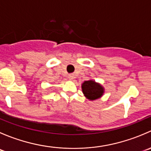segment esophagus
Returning <instances> with one entry per match:
<instances>
[{
  "mask_svg": "<svg viewBox=\"0 0 151 151\" xmlns=\"http://www.w3.org/2000/svg\"><path fill=\"white\" fill-rule=\"evenodd\" d=\"M68 77L69 80H73V79H74V75H73V74H69Z\"/></svg>",
  "mask_w": 151,
  "mask_h": 151,
  "instance_id": "34e87169",
  "label": "esophagus"
}]
</instances>
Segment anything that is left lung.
Segmentation results:
<instances>
[{"label": "left lung", "mask_w": 151, "mask_h": 151, "mask_svg": "<svg viewBox=\"0 0 151 151\" xmlns=\"http://www.w3.org/2000/svg\"><path fill=\"white\" fill-rule=\"evenodd\" d=\"M82 89L84 95L90 100L100 98L104 93V88L101 85L92 80L84 82L82 85Z\"/></svg>", "instance_id": "1"}]
</instances>
